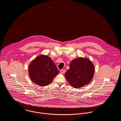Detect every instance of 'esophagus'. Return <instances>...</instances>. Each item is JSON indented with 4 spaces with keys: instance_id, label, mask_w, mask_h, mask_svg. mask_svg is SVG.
Segmentation results:
<instances>
[{
    "instance_id": "obj_1",
    "label": "esophagus",
    "mask_w": 121,
    "mask_h": 121,
    "mask_svg": "<svg viewBox=\"0 0 121 121\" xmlns=\"http://www.w3.org/2000/svg\"><path fill=\"white\" fill-rule=\"evenodd\" d=\"M60 72H61V73L64 74V73H65V72H66V70H65V69H61V71H60Z\"/></svg>"
}]
</instances>
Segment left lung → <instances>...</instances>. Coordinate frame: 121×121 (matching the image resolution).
Segmentation results:
<instances>
[{"label": "left lung", "instance_id": "8db88e82", "mask_svg": "<svg viewBox=\"0 0 121 121\" xmlns=\"http://www.w3.org/2000/svg\"><path fill=\"white\" fill-rule=\"evenodd\" d=\"M69 69L65 73V77L71 85L79 88L89 83L94 74V66L86 58H78L73 60Z\"/></svg>", "mask_w": 121, "mask_h": 121}]
</instances>
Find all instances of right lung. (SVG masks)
<instances>
[{
    "instance_id": "right-lung-1",
    "label": "right lung",
    "mask_w": 121,
    "mask_h": 121,
    "mask_svg": "<svg viewBox=\"0 0 121 121\" xmlns=\"http://www.w3.org/2000/svg\"><path fill=\"white\" fill-rule=\"evenodd\" d=\"M58 73L52 59L44 55L36 57L29 66V75L31 80L41 86L49 85Z\"/></svg>"
}]
</instances>
